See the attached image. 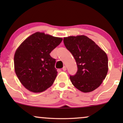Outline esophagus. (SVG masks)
Listing matches in <instances>:
<instances>
[{"label":"esophagus","instance_id":"obj_1","mask_svg":"<svg viewBox=\"0 0 123 123\" xmlns=\"http://www.w3.org/2000/svg\"><path fill=\"white\" fill-rule=\"evenodd\" d=\"M67 70V68H66V67L65 66H64L63 67V71H65V70Z\"/></svg>","mask_w":123,"mask_h":123}]
</instances>
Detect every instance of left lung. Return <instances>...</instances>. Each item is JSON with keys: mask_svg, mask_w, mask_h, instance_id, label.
<instances>
[{"mask_svg": "<svg viewBox=\"0 0 123 123\" xmlns=\"http://www.w3.org/2000/svg\"><path fill=\"white\" fill-rule=\"evenodd\" d=\"M64 43L74 58L77 73L70 75L74 86L83 92L93 91L100 86L108 72L105 52L84 35L64 37Z\"/></svg>", "mask_w": 123, "mask_h": 123, "instance_id": "left-lung-1", "label": "left lung"}]
</instances>
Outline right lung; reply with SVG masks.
<instances>
[{
	"mask_svg": "<svg viewBox=\"0 0 123 123\" xmlns=\"http://www.w3.org/2000/svg\"><path fill=\"white\" fill-rule=\"evenodd\" d=\"M63 38L36 32L26 38L17 49L14 57L17 76L25 88L37 93L53 85L57 75L55 59L50 53Z\"/></svg>",
	"mask_w": 123,
	"mask_h": 123,
	"instance_id": "right-lung-1",
	"label": "right lung"
}]
</instances>
